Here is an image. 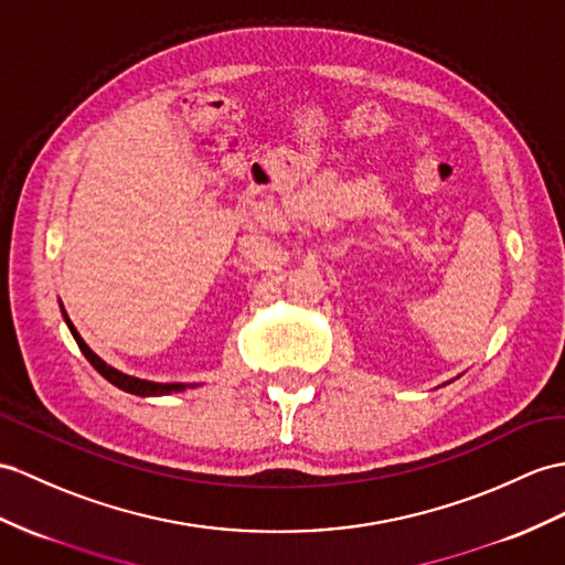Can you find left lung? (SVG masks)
Segmentation results:
<instances>
[{
    "instance_id": "obj_1",
    "label": "left lung",
    "mask_w": 565,
    "mask_h": 565,
    "mask_svg": "<svg viewBox=\"0 0 565 565\" xmlns=\"http://www.w3.org/2000/svg\"><path fill=\"white\" fill-rule=\"evenodd\" d=\"M444 386H446V383H444Z\"/></svg>"
}]
</instances>
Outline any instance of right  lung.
<instances>
[{
	"instance_id": "obj_1",
	"label": "right lung",
	"mask_w": 565,
	"mask_h": 565,
	"mask_svg": "<svg viewBox=\"0 0 565 565\" xmlns=\"http://www.w3.org/2000/svg\"><path fill=\"white\" fill-rule=\"evenodd\" d=\"M60 307H62V301H60ZM62 316H64V321H66L68 330H72L76 345L81 348V352H84L86 360L93 364V369L98 371L100 376H105L109 383H113V386H117L119 391L131 393V395H141V397H160V395H170V393H182V391H186V388H194V386H196V383H158V381L136 379V376L124 374V371H119V369H115V366H109L105 360H100V356L95 354V352L86 345V340L78 335V330H76V326L72 323V319H68V313H66L64 307H62Z\"/></svg>"
}]
</instances>
